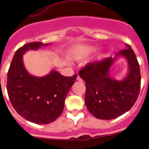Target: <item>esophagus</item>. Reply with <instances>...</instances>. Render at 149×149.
Wrapping results in <instances>:
<instances>
[{"instance_id": "esophagus-1", "label": "esophagus", "mask_w": 149, "mask_h": 149, "mask_svg": "<svg viewBox=\"0 0 149 149\" xmlns=\"http://www.w3.org/2000/svg\"><path fill=\"white\" fill-rule=\"evenodd\" d=\"M77 81H80V82H82V81H83V79L81 78V77H80V76H79V75H77Z\"/></svg>"}]
</instances>
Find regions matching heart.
Returning a JSON list of instances; mask_svg holds the SVG:
<instances>
[{"label":"heart","instance_id":"obj_1","mask_svg":"<svg viewBox=\"0 0 149 149\" xmlns=\"http://www.w3.org/2000/svg\"><path fill=\"white\" fill-rule=\"evenodd\" d=\"M95 48L94 47L82 46V47H80L76 50L74 54V59H82L84 57L87 56L91 53H93V51H95Z\"/></svg>","mask_w":149,"mask_h":149}]
</instances>
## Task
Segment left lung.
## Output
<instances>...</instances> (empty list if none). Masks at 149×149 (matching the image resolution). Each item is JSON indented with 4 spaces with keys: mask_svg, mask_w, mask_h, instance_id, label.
Wrapping results in <instances>:
<instances>
[{
    "mask_svg": "<svg viewBox=\"0 0 149 149\" xmlns=\"http://www.w3.org/2000/svg\"><path fill=\"white\" fill-rule=\"evenodd\" d=\"M126 45V49L116 54V56L125 57L129 63V74L122 81L112 79L109 74L115 57L89 63L79 72L86 85V106L97 119L120 116L134 106L138 98L141 84L139 65L131 46Z\"/></svg>",
    "mask_w": 149,
    "mask_h": 149,
    "instance_id": "1",
    "label": "left lung"
}]
</instances>
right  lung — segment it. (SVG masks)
Instances as JSON below:
<instances>
[{"mask_svg":"<svg viewBox=\"0 0 149 149\" xmlns=\"http://www.w3.org/2000/svg\"><path fill=\"white\" fill-rule=\"evenodd\" d=\"M48 45L39 42L24 45L14 54L7 74L6 89L15 111L26 120L40 125L51 123L61 115L67 94L77 78V74L65 77L56 71L41 77L27 72L24 54Z\"/></svg>","mask_w":149,"mask_h":149,"instance_id":"1","label":"right lung"}]
</instances>
